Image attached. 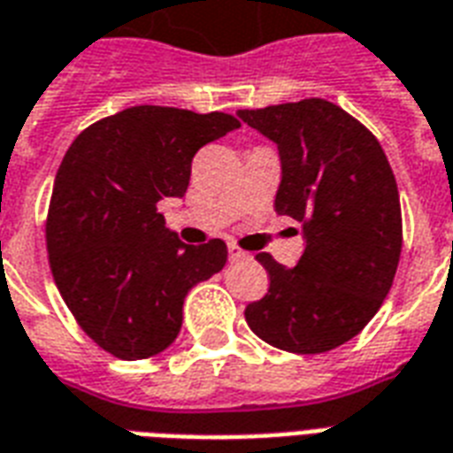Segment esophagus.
Wrapping results in <instances>:
<instances>
[{"label": "esophagus", "instance_id": "obj_1", "mask_svg": "<svg viewBox=\"0 0 453 453\" xmlns=\"http://www.w3.org/2000/svg\"><path fill=\"white\" fill-rule=\"evenodd\" d=\"M227 252H230V259H250V254L242 252L235 242H227Z\"/></svg>", "mask_w": 453, "mask_h": 453}]
</instances>
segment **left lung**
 Wrapping results in <instances>:
<instances>
[{
	"instance_id": "left-lung-1",
	"label": "left lung",
	"mask_w": 453,
	"mask_h": 453,
	"mask_svg": "<svg viewBox=\"0 0 453 453\" xmlns=\"http://www.w3.org/2000/svg\"><path fill=\"white\" fill-rule=\"evenodd\" d=\"M237 115L278 146L283 177L273 206L300 220L307 240L295 269L257 254L269 290L247 304L244 319L288 353L334 350L367 326L396 276L403 223L394 170L377 136L329 100Z\"/></svg>"
}]
</instances>
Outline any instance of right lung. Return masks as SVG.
I'll use <instances>...</instances> for the list:
<instances>
[{
  "label": "right lung",
  "mask_w": 453,
  "mask_h": 453,
  "mask_svg": "<svg viewBox=\"0 0 453 453\" xmlns=\"http://www.w3.org/2000/svg\"><path fill=\"white\" fill-rule=\"evenodd\" d=\"M237 127L227 112L136 105L65 153L45 223L50 271L76 324L119 360L163 353L187 293L226 266L223 240L180 242L158 201L184 196L196 150Z\"/></svg>",
  "instance_id": "obj_1"
}]
</instances>
